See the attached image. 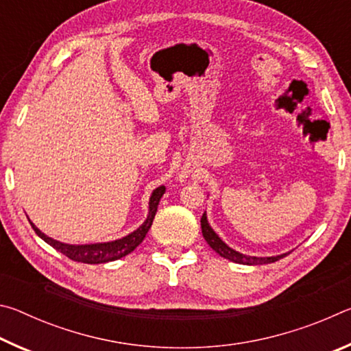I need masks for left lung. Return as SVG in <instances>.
I'll use <instances>...</instances> for the list:
<instances>
[{"label":"left lung","mask_w":351,"mask_h":351,"mask_svg":"<svg viewBox=\"0 0 351 351\" xmlns=\"http://www.w3.org/2000/svg\"><path fill=\"white\" fill-rule=\"evenodd\" d=\"M201 230H203V237L207 241V245H209L213 251L221 255L223 258H228L239 265H249V266L268 265V263H274V261L280 260L285 257V255L289 254V252H287V254H280V255H272V257H255V255H246V254L235 251V249L226 245V243L219 239L215 230L212 229V226L209 224V221H207L206 212L203 213V217H201Z\"/></svg>","instance_id":"8db88e82"}]
</instances>
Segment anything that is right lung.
Returning <instances> with one entry per match:
<instances>
[{
    "mask_svg": "<svg viewBox=\"0 0 351 351\" xmlns=\"http://www.w3.org/2000/svg\"><path fill=\"white\" fill-rule=\"evenodd\" d=\"M165 192L164 186L156 187L152 192L150 201H148V215L145 218V221L142 223L138 229L133 230L132 234H128L125 237L119 240H112V241H105V243H88V245H69V243H62L58 240L51 239L46 234L41 232V230L35 226L31 219L32 229L35 230L41 240H45L47 245L57 249L58 252H62L63 255H66L68 258L79 261V263H88V265H99V263H108V261H114L122 257H125L130 252H133L136 247H138L142 240L145 239V235L148 232V229L152 228L153 218L156 215L158 210V204L159 199L162 198V195Z\"/></svg>",
    "mask_w": 351,
    "mask_h": 351,
    "instance_id": "1",
    "label": "right lung"
}]
</instances>
